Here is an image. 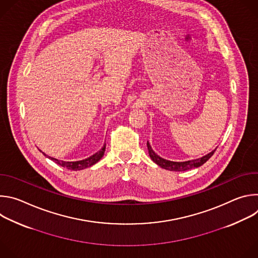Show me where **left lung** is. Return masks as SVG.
<instances>
[{
  "label": "left lung",
  "instance_id": "left-lung-1",
  "mask_svg": "<svg viewBox=\"0 0 258 258\" xmlns=\"http://www.w3.org/2000/svg\"><path fill=\"white\" fill-rule=\"evenodd\" d=\"M147 147H148L149 150V155L151 157V159L158 164L160 167L164 168V169H168V170H173V171H183V170H188L191 168H195V167H199L202 164H204L214 153L215 150H213L212 152H210L209 154L199 158V159H195V160H190V161H185V162H173V161H169V160H165L161 157H159L151 148L150 144L147 142Z\"/></svg>",
  "mask_w": 258,
  "mask_h": 258
}]
</instances>
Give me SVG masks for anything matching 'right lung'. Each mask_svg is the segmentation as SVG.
<instances>
[{
    "instance_id": "obj_1",
    "label": "right lung",
    "mask_w": 258,
    "mask_h": 258,
    "mask_svg": "<svg viewBox=\"0 0 258 258\" xmlns=\"http://www.w3.org/2000/svg\"><path fill=\"white\" fill-rule=\"evenodd\" d=\"M105 148H106V144L103 146V148L95 153L94 155L90 156L89 158L87 159H84V160H80V161H71V162H66V161H62V160H58V159H55L53 157H49L51 158V160H53L54 162H56L57 164L63 166V167H66L67 169H71V170H81V169H84V168H87V167H90L92 165H94L95 163H97L104 155V152H105ZM46 155V154H45Z\"/></svg>"
}]
</instances>
